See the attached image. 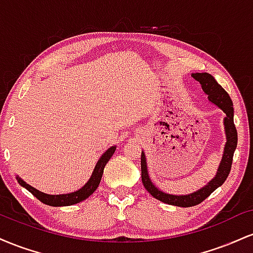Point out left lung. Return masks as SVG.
Segmentation results:
<instances>
[{
  "instance_id": "left-lung-1",
  "label": "left lung",
  "mask_w": 253,
  "mask_h": 253,
  "mask_svg": "<svg viewBox=\"0 0 253 253\" xmlns=\"http://www.w3.org/2000/svg\"><path fill=\"white\" fill-rule=\"evenodd\" d=\"M191 76L201 84L202 90L208 95V100L219 107L226 114L225 119H223V126H225L226 140L227 141L225 144L221 163L219 165L215 177L201 189L195 191V193L188 194V195H171V194H167L158 189L151 181L149 171H147L146 157H145L144 151L141 152V181H143L145 189L159 201L168 203V205L177 206V207H193V206L199 205L203 200L207 199L216 188L222 185V183L226 181V178L229 175V171H231L233 155L238 143V133L233 120V102H232L229 95L216 82L215 78L207 72H197V74H191Z\"/></svg>"
}]
</instances>
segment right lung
I'll return each mask as SVG.
<instances>
[{"label": "right lung", "instance_id": "right-lung-1", "mask_svg": "<svg viewBox=\"0 0 253 253\" xmlns=\"http://www.w3.org/2000/svg\"><path fill=\"white\" fill-rule=\"evenodd\" d=\"M115 149H117L115 146L109 147V149L101 156L100 161L97 162L96 167H95L94 171H92V175L90 177L89 181L86 182L80 190L74 191V193L60 194V195H48V194L42 193V191L37 190L36 188L31 187L30 184H27L25 181H22L19 176H16V179L20 185L26 188V189L33 194L39 201L45 203V205L52 206V207H63V206L76 205V203L88 199V197L97 189L98 184H100L101 182V178H102L104 167L108 163V161L110 159V157L113 156V153L115 152Z\"/></svg>", "mask_w": 253, "mask_h": 253}]
</instances>
